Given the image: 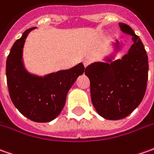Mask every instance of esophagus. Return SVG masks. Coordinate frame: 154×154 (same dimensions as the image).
<instances>
[{"instance_id":"esophagus-1","label":"esophagus","mask_w":154,"mask_h":154,"mask_svg":"<svg viewBox=\"0 0 154 154\" xmlns=\"http://www.w3.org/2000/svg\"><path fill=\"white\" fill-rule=\"evenodd\" d=\"M83 64H84L85 67H87V66L90 64V61L87 60V59H85V60H83Z\"/></svg>"}]
</instances>
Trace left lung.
<instances>
[{"label": "left lung", "instance_id": "obj_1", "mask_svg": "<svg viewBox=\"0 0 154 154\" xmlns=\"http://www.w3.org/2000/svg\"><path fill=\"white\" fill-rule=\"evenodd\" d=\"M122 32L132 36L128 54L114 62H94L85 74L90 80L91 98L95 109L108 120L126 117L138 107L145 95L148 78V58L145 47L133 29L119 23ZM119 48L118 41L116 45Z\"/></svg>", "mask_w": 154, "mask_h": 154}]
</instances>
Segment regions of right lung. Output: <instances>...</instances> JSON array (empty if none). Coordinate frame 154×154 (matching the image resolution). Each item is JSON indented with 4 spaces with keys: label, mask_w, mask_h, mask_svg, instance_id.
<instances>
[{
    "label": "right lung",
    "mask_w": 154,
    "mask_h": 154,
    "mask_svg": "<svg viewBox=\"0 0 154 154\" xmlns=\"http://www.w3.org/2000/svg\"><path fill=\"white\" fill-rule=\"evenodd\" d=\"M35 28L26 30L13 45L7 59V82L11 100L22 115L37 122H48L61 113L68 92L85 67L79 63L44 77L28 73L22 61L23 47L28 33Z\"/></svg>",
    "instance_id": "add662e5"
}]
</instances>
